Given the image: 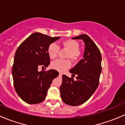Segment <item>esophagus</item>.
Returning <instances> with one entry per match:
<instances>
[{"mask_svg": "<svg viewBox=\"0 0 125 125\" xmlns=\"http://www.w3.org/2000/svg\"><path fill=\"white\" fill-rule=\"evenodd\" d=\"M59 75H62V74L61 73H59Z\"/></svg>", "mask_w": 125, "mask_h": 125, "instance_id": "obj_1", "label": "esophagus"}]
</instances>
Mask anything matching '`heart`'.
<instances>
[{
  "instance_id": "b5f03b06",
  "label": "heart",
  "mask_w": 125,
  "mask_h": 125,
  "mask_svg": "<svg viewBox=\"0 0 125 125\" xmlns=\"http://www.w3.org/2000/svg\"><path fill=\"white\" fill-rule=\"evenodd\" d=\"M62 46L68 50L66 57L70 58L73 61L78 60L80 57V51H79V44L77 41L72 39H68L63 41L61 43ZM59 51V47L55 43H51L48 47V54L50 59H54L57 57ZM71 63L69 59L63 60L58 59L52 62L51 66L52 69L58 71L63 72L71 66Z\"/></svg>"
}]
</instances>
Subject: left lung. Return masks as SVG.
<instances>
[{
  "mask_svg": "<svg viewBox=\"0 0 125 125\" xmlns=\"http://www.w3.org/2000/svg\"><path fill=\"white\" fill-rule=\"evenodd\" d=\"M72 39L83 40L85 51L83 59L70 71L73 75H77V80L63 75L60 91L64 103L78 106L86 102L97 88L102 71V55L96 45L86 34Z\"/></svg>",
  "mask_w": 125,
  "mask_h": 125,
  "instance_id": "1",
  "label": "left lung"
}]
</instances>
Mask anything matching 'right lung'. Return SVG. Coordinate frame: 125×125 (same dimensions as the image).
Here are the masks:
<instances>
[{
	"label": "right lung",
	"mask_w": 125,
	"mask_h": 125,
	"mask_svg": "<svg viewBox=\"0 0 125 125\" xmlns=\"http://www.w3.org/2000/svg\"><path fill=\"white\" fill-rule=\"evenodd\" d=\"M60 37H51L40 32L30 35L15 53L12 68L14 86L22 100L29 104L45 100L52 80L58 76L55 70L39 72L50 63L48 47Z\"/></svg>",
	"instance_id": "add662e5"
}]
</instances>
